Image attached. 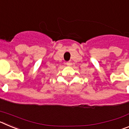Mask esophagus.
<instances>
[{
	"instance_id": "34e87169",
	"label": "esophagus",
	"mask_w": 129,
	"mask_h": 129,
	"mask_svg": "<svg viewBox=\"0 0 129 129\" xmlns=\"http://www.w3.org/2000/svg\"><path fill=\"white\" fill-rule=\"evenodd\" d=\"M67 66H71V62H70V61H68V62H67Z\"/></svg>"
}]
</instances>
